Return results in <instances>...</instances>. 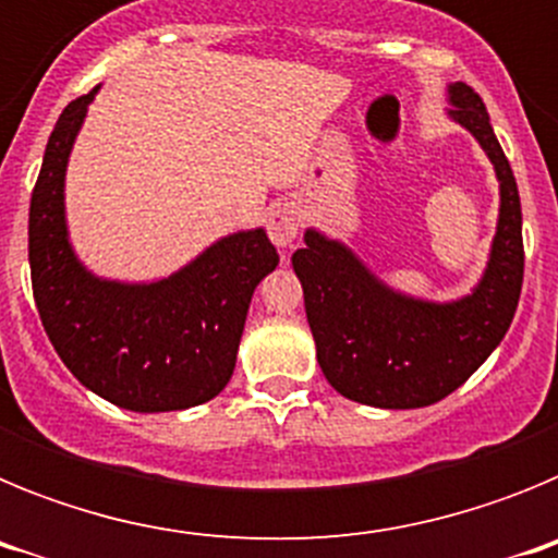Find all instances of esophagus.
<instances>
[{
  "label": "esophagus",
  "instance_id": "1",
  "mask_svg": "<svg viewBox=\"0 0 558 558\" xmlns=\"http://www.w3.org/2000/svg\"><path fill=\"white\" fill-rule=\"evenodd\" d=\"M299 234V215H295L293 206H279V209L270 211L268 218V236L276 248H288L290 243Z\"/></svg>",
  "mask_w": 558,
  "mask_h": 558
}]
</instances>
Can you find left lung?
Returning <instances> with one entry per match:
<instances>
[{
	"instance_id": "8db88e82",
	"label": "left lung",
	"mask_w": 558,
	"mask_h": 558,
	"mask_svg": "<svg viewBox=\"0 0 558 558\" xmlns=\"http://www.w3.org/2000/svg\"><path fill=\"white\" fill-rule=\"evenodd\" d=\"M447 117L472 133L495 165L500 215L489 263L472 293L430 302L399 293L349 245L304 231L293 270L329 386L352 402L388 411L425 408L463 386L509 332L522 290V211L514 172L466 83L447 86Z\"/></svg>"
}]
</instances>
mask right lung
<instances>
[{
  "label": "right lung",
  "instance_id": "right-lung-1",
  "mask_svg": "<svg viewBox=\"0 0 558 558\" xmlns=\"http://www.w3.org/2000/svg\"><path fill=\"white\" fill-rule=\"evenodd\" d=\"M63 108L29 201L33 295L58 357L88 391L136 413L209 402L234 374L256 284L279 265L265 229L234 231L156 282H117L77 259L66 226V165L88 102Z\"/></svg>",
  "mask_w": 558,
  "mask_h": 558
}]
</instances>
